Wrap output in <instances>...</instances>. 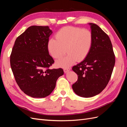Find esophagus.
<instances>
[{
	"label": "esophagus",
	"mask_w": 127,
	"mask_h": 127,
	"mask_svg": "<svg viewBox=\"0 0 127 127\" xmlns=\"http://www.w3.org/2000/svg\"><path fill=\"white\" fill-rule=\"evenodd\" d=\"M70 70V68H66L64 69V71L65 73H67L68 71Z\"/></svg>",
	"instance_id": "1"
}]
</instances>
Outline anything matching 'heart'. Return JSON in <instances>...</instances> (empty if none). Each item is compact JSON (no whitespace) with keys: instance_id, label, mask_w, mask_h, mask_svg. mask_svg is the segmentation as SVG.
<instances>
[{"instance_id":"1","label":"heart","mask_w":127,"mask_h":127,"mask_svg":"<svg viewBox=\"0 0 127 127\" xmlns=\"http://www.w3.org/2000/svg\"><path fill=\"white\" fill-rule=\"evenodd\" d=\"M56 39H49L48 50L55 59L62 57L66 51L68 55L56 61L60 67H67L76 61H81L89 54L93 43V34L90 30L72 26L60 29L56 35Z\"/></svg>"}]
</instances>
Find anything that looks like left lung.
I'll list each match as a JSON object with an SVG mask.
<instances>
[{"label": "left lung", "mask_w": 127, "mask_h": 127, "mask_svg": "<svg viewBox=\"0 0 127 127\" xmlns=\"http://www.w3.org/2000/svg\"><path fill=\"white\" fill-rule=\"evenodd\" d=\"M93 43L89 54L72 67L78 80L72 85L79 96L91 97L99 94L110 79L115 64V55L109 36L95 24L89 23Z\"/></svg>", "instance_id": "obj_1"}]
</instances>
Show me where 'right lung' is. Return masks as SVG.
Segmentation results:
<instances>
[{
    "label": "right lung",
    "instance_id": "add662e5",
    "mask_svg": "<svg viewBox=\"0 0 127 127\" xmlns=\"http://www.w3.org/2000/svg\"><path fill=\"white\" fill-rule=\"evenodd\" d=\"M52 33L48 26H31L15 42L10 57L11 70L20 89L31 97L49 95L64 74L62 68H49L55 62L47 48Z\"/></svg>",
    "mask_w": 127,
    "mask_h": 127
}]
</instances>
